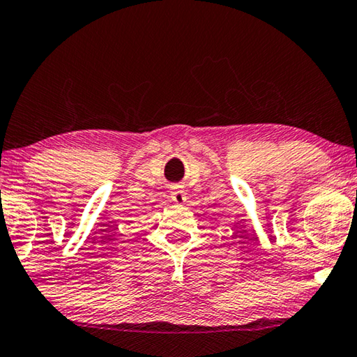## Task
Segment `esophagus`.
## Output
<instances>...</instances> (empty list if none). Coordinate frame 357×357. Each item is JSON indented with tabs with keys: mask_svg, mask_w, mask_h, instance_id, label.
I'll list each match as a JSON object with an SVG mask.
<instances>
[{
	"mask_svg": "<svg viewBox=\"0 0 357 357\" xmlns=\"http://www.w3.org/2000/svg\"><path fill=\"white\" fill-rule=\"evenodd\" d=\"M171 199H172L174 202H176V204L181 205V204H185V202H186V194H185L183 190H178V188H174V190L171 191Z\"/></svg>",
	"mask_w": 357,
	"mask_h": 357,
	"instance_id": "1",
	"label": "esophagus"
}]
</instances>
